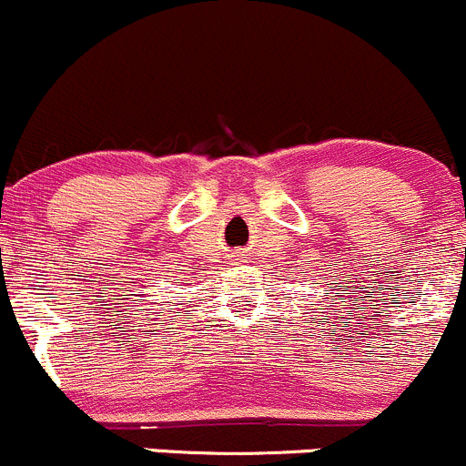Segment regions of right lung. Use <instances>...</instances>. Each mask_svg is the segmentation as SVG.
Instances as JSON below:
<instances>
[{"label":"right lung","instance_id":"obj_1","mask_svg":"<svg viewBox=\"0 0 466 466\" xmlns=\"http://www.w3.org/2000/svg\"><path fill=\"white\" fill-rule=\"evenodd\" d=\"M141 289H143V287H141ZM141 296H143V294H141Z\"/></svg>","mask_w":466,"mask_h":466}]
</instances>
